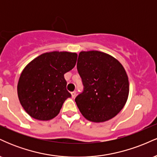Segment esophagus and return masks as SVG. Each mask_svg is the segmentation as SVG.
Returning <instances> with one entry per match:
<instances>
[{
    "label": "esophagus",
    "instance_id": "esophagus-1",
    "mask_svg": "<svg viewBox=\"0 0 157 157\" xmlns=\"http://www.w3.org/2000/svg\"><path fill=\"white\" fill-rule=\"evenodd\" d=\"M71 97H75V96H76V94H77V92H76V91H72V92L71 93Z\"/></svg>",
    "mask_w": 157,
    "mask_h": 157
}]
</instances>
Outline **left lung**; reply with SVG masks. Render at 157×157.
<instances>
[{
  "label": "left lung",
  "instance_id": "8db88e82",
  "mask_svg": "<svg viewBox=\"0 0 157 157\" xmlns=\"http://www.w3.org/2000/svg\"><path fill=\"white\" fill-rule=\"evenodd\" d=\"M77 68L83 85L82 91L75 98L81 113L95 122L116 116L129 93L128 78L121 63L103 52H81Z\"/></svg>",
  "mask_w": 157,
  "mask_h": 157
}]
</instances>
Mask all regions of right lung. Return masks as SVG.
<instances>
[{"mask_svg": "<svg viewBox=\"0 0 157 157\" xmlns=\"http://www.w3.org/2000/svg\"><path fill=\"white\" fill-rule=\"evenodd\" d=\"M77 55L71 52L44 53L23 69L17 84L21 105L32 117L49 120L60 112L71 94L66 89L64 74L75 66Z\"/></svg>", "mask_w": 157, "mask_h": 157, "instance_id": "add662e5", "label": "right lung"}]
</instances>
